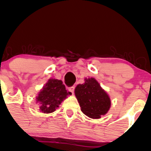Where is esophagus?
Segmentation results:
<instances>
[{
    "label": "esophagus",
    "instance_id": "esophagus-1",
    "mask_svg": "<svg viewBox=\"0 0 151 151\" xmlns=\"http://www.w3.org/2000/svg\"><path fill=\"white\" fill-rule=\"evenodd\" d=\"M74 89H75V86H71V87L68 88V91H70V92L72 93V94H73L74 92Z\"/></svg>",
    "mask_w": 151,
    "mask_h": 151
}]
</instances>
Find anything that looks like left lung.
Returning a JSON list of instances; mask_svg holds the SVG:
<instances>
[{
  "instance_id": "left-lung-1",
  "label": "left lung",
  "mask_w": 151,
  "mask_h": 151,
  "mask_svg": "<svg viewBox=\"0 0 151 151\" xmlns=\"http://www.w3.org/2000/svg\"><path fill=\"white\" fill-rule=\"evenodd\" d=\"M74 93L81 111L92 119H99L104 115L111 106L109 95L94 78L85 79V83L78 84Z\"/></svg>"
}]
</instances>
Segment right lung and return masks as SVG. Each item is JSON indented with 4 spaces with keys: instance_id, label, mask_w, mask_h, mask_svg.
Here are the masks:
<instances>
[{
    "instance_id": "1",
    "label": "right lung",
    "mask_w": 151,
    "mask_h": 151,
    "mask_svg": "<svg viewBox=\"0 0 151 151\" xmlns=\"http://www.w3.org/2000/svg\"><path fill=\"white\" fill-rule=\"evenodd\" d=\"M70 94L72 93L66 90L61 80L50 79L38 94L37 101L40 102L41 111L49 114L55 111L63 99Z\"/></svg>"
}]
</instances>
